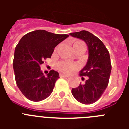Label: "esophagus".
<instances>
[{"label":"esophagus","instance_id":"esophagus-1","mask_svg":"<svg viewBox=\"0 0 129 129\" xmlns=\"http://www.w3.org/2000/svg\"><path fill=\"white\" fill-rule=\"evenodd\" d=\"M59 77H60V78H69L68 76H66V75L62 74H59Z\"/></svg>","mask_w":129,"mask_h":129}]
</instances>
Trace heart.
I'll return each instance as SVG.
<instances>
[{
    "mask_svg": "<svg viewBox=\"0 0 129 129\" xmlns=\"http://www.w3.org/2000/svg\"><path fill=\"white\" fill-rule=\"evenodd\" d=\"M72 46L74 50H76V49L82 48L85 49V45L84 42L82 41H76L72 43ZM79 68V65L76 63H72L66 61H61L56 63V68L60 72L64 73V74H70L73 71L76 70Z\"/></svg>",
    "mask_w": 129,
    "mask_h": 129,
    "instance_id": "heart-1",
    "label": "heart"
}]
</instances>
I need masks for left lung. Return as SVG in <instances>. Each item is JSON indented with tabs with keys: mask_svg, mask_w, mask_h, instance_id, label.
<instances>
[{
	"mask_svg": "<svg viewBox=\"0 0 129 129\" xmlns=\"http://www.w3.org/2000/svg\"><path fill=\"white\" fill-rule=\"evenodd\" d=\"M70 35L84 41L89 54L87 63L80 72V76L88 78L84 84L72 88V94L80 103L92 104L101 97L108 86L112 69L110 54L102 41L88 31L83 30Z\"/></svg>",
	"mask_w": 129,
	"mask_h": 129,
	"instance_id": "left-lung-1",
	"label": "left lung"
}]
</instances>
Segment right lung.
<instances>
[{
	"label": "right lung",
	"mask_w": 129,
	"mask_h": 129,
	"mask_svg": "<svg viewBox=\"0 0 129 129\" xmlns=\"http://www.w3.org/2000/svg\"><path fill=\"white\" fill-rule=\"evenodd\" d=\"M69 35L36 30L25 35L15 47L13 69L16 83L29 100L39 102L53 92L59 73L51 70L47 76L41 70L44 59L50 58L54 48Z\"/></svg>",
	"instance_id": "add662e5"
}]
</instances>
